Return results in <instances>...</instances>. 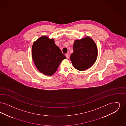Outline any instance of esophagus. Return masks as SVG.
Wrapping results in <instances>:
<instances>
[{
  "label": "esophagus",
  "instance_id": "esophagus-1",
  "mask_svg": "<svg viewBox=\"0 0 126 126\" xmlns=\"http://www.w3.org/2000/svg\"><path fill=\"white\" fill-rule=\"evenodd\" d=\"M66 59H68V58H69V54H66Z\"/></svg>",
  "mask_w": 126,
  "mask_h": 126
}]
</instances>
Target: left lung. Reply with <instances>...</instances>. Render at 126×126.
<instances>
[{"label":"left lung","instance_id":"1","mask_svg":"<svg viewBox=\"0 0 126 126\" xmlns=\"http://www.w3.org/2000/svg\"><path fill=\"white\" fill-rule=\"evenodd\" d=\"M70 60L75 68L83 71L93 66L98 56L96 44L90 37L75 41Z\"/></svg>","mask_w":126,"mask_h":126}]
</instances>
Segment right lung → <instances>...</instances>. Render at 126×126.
Instances as JSON below:
<instances>
[{"instance_id": "add662e5", "label": "right lung", "mask_w": 126, "mask_h": 126, "mask_svg": "<svg viewBox=\"0 0 126 126\" xmlns=\"http://www.w3.org/2000/svg\"><path fill=\"white\" fill-rule=\"evenodd\" d=\"M32 58L38 70L46 76H52L56 72L62 61L66 59L54 42V39L42 36L33 42Z\"/></svg>"}]
</instances>
